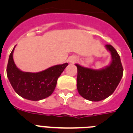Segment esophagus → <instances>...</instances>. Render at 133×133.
<instances>
[{"mask_svg": "<svg viewBox=\"0 0 133 133\" xmlns=\"http://www.w3.org/2000/svg\"><path fill=\"white\" fill-rule=\"evenodd\" d=\"M77 61V57H75V56H73V57H72L71 58H70V60H69V62H70V63H76Z\"/></svg>", "mask_w": 133, "mask_h": 133, "instance_id": "1", "label": "esophagus"}]
</instances>
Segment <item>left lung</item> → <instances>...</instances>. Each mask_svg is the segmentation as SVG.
Wrapping results in <instances>:
<instances>
[{"mask_svg": "<svg viewBox=\"0 0 133 133\" xmlns=\"http://www.w3.org/2000/svg\"><path fill=\"white\" fill-rule=\"evenodd\" d=\"M105 46L112 57L110 65L107 67L95 70L76 64L78 92L81 97L90 101H100L110 96L123 77V68L118 52L110 44Z\"/></svg>", "mask_w": 133, "mask_h": 133, "instance_id": "8db88e82", "label": "left lung"}]
</instances>
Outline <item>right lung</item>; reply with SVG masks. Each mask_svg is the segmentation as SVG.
<instances>
[{"mask_svg":"<svg viewBox=\"0 0 133 133\" xmlns=\"http://www.w3.org/2000/svg\"><path fill=\"white\" fill-rule=\"evenodd\" d=\"M15 47L9 56L6 73L15 92L30 101H40L50 96L55 90L58 78L68 63L55 65L36 73L23 72L14 63L12 55Z\"/></svg>","mask_w":133,"mask_h":133,"instance_id":"1","label":"right lung"}]
</instances>
